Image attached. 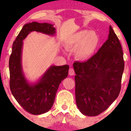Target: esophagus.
<instances>
[{
    "instance_id": "esophagus-1",
    "label": "esophagus",
    "mask_w": 131,
    "mask_h": 131,
    "mask_svg": "<svg viewBox=\"0 0 131 131\" xmlns=\"http://www.w3.org/2000/svg\"><path fill=\"white\" fill-rule=\"evenodd\" d=\"M69 74L70 75V76H73V75L74 74V69H72V68H70L69 70Z\"/></svg>"
}]
</instances>
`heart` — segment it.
Returning a JSON list of instances; mask_svg holds the SVG:
<instances>
[{
    "instance_id": "1",
    "label": "heart",
    "mask_w": 131,
    "mask_h": 131,
    "mask_svg": "<svg viewBox=\"0 0 131 131\" xmlns=\"http://www.w3.org/2000/svg\"><path fill=\"white\" fill-rule=\"evenodd\" d=\"M99 43V37L94 31L84 30L74 34L67 39L66 48L75 50V56L80 60H85L93 54Z\"/></svg>"
}]
</instances>
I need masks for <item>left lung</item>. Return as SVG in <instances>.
<instances>
[{
  "mask_svg": "<svg viewBox=\"0 0 131 131\" xmlns=\"http://www.w3.org/2000/svg\"><path fill=\"white\" fill-rule=\"evenodd\" d=\"M122 48L112 26L108 39L87 61L74 62L76 104L84 115L95 116L117 98L124 70Z\"/></svg>",
  "mask_w": 131,
  "mask_h": 131,
  "instance_id": "1",
  "label": "left lung"
}]
</instances>
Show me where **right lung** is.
<instances>
[{
  "instance_id": "right-lung-1",
  "label": "right lung",
  "mask_w": 131,
  "mask_h": 131,
  "mask_svg": "<svg viewBox=\"0 0 131 131\" xmlns=\"http://www.w3.org/2000/svg\"><path fill=\"white\" fill-rule=\"evenodd\" d=\"M53 26L37 22L25 24L13 43L9 61L10 91L19 104L26 112L35 115L43 114L52 107L59 85L68 76L69 66H51L37 83H29L21 64L23 41L34 31L54 35L56 31Z\"/></svg>"
}]
</instances>
